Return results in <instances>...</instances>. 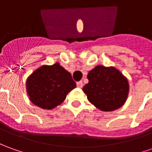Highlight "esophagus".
<instances>
[{
  "mask_svg": "<svg viewBox=\"0 0 152 152\" xmlns=\"http://www.w3.org/2000/svg\"><path fill=\"white\" fill-rule=\"evenodd\" d=\"M76 85H77V86H78L79 88H81V87L83 86V82H82L81 80H80V81H77V82H76Z\"/></svg>",
  "mask_w": 152,
  "mask_h": 152,
  "instance_id": "obj_1",
  "label": "esophagus"
}]
</instances>
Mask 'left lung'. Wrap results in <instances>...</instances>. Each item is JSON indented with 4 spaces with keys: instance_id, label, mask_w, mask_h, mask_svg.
<instances>
[{
    "instance_id": "1",
    "label": "left lung",
    "mask_w": 152,
    "mask_h": 152,
    "mask_svg": "<svg viewBox=\"0 0 152 152\" xmlns=\"http://www.w3.org/2000/svg\"><path fill=\"white\" fill-rule=\"evenodd\" d=\"M83 91L96 108L112 111L120 108L126 101L129 92L127 79L115 67L97 66L90 71Z\"/></svg>"
}]
</instances>
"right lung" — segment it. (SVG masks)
Wrapping results in <instances>:
<instances>
[{
    "mask_svg": "<svg viewBox=\"0 0 152 152\" xmlns=\"http://www.w3.org/2000/svg\"><path fill=\"white\" fill-rule=\"evenodd\" d=\"M76 86L70 72L56 63L42 66L29 76L26 90L31 102L42 109H53Z\"/></svg>",
    "mask_w": 152,
    "mask_h": 152,
    "instance_id": "1",
    "label": "right lung"
}]
</instances>
